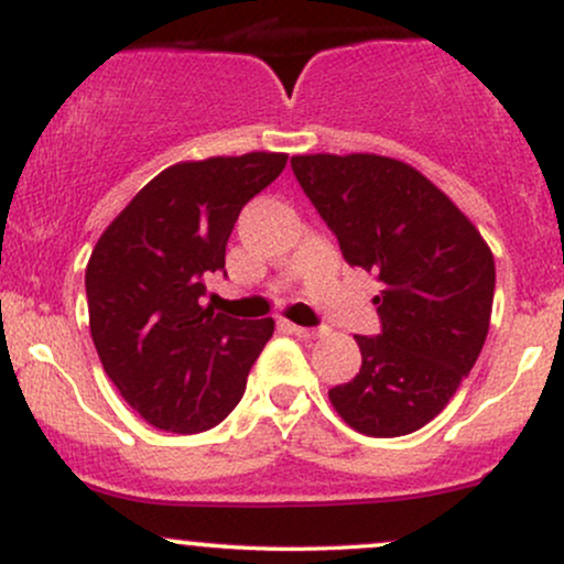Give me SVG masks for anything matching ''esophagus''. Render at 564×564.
<instances>
[{
  "label": "esophagus",
  "instance_id": "esophagus-1",
  "mask_svg": "<svg viewBox=\"0 0 564 564\" xmlns=\"http://www.w3.org/2000/svg\"><path fill=\"white\" fill-rule=\"evenodd\" d=\"M286 326H289V332L300 336V339H318V336L323 334L321 328H304V326H294V323H286Z\"/></svg>",
  "mask_w": 564,
  "mask_h": 564
}]
</instances>
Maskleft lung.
Returning <instances> with one entry per match:
<instances>
[{"mask_svg": "<svg viewBox=\"0 0 564 564\" xmlns=\"http://www.w3.org/2000/svg\"><path fill=\"white\" fill-rule=\"evenodd\" d=\"M296 183L341 257L384 286L377 336H355L364 366L328 390L352 430L400 437L448 405L490 326L496 264L488 243L422 172L373 153L291 159Z\"/></svg>", "mask_w": 564, "mask_h": 564, "instance_id": "left-lung-1", "label": "left lung"}]
</instances>
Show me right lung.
Listing matches in <instances>:
<instances>
[{
	"mask_svg": "<svg viewBox=\"0 0 564 564\" xmlns=\"http://www.w3.org/2000/svg\"><path fill=\"white\" fill-rule=\"evenodd\" d=\"M286 153L185 161L153 177L89 257V332L116 390L148 424L212 430L243 398L273 318L238 321L204 304L225 273L238 215L286 166Z\"/></svg>",
	"mask_w": 564,
	"mask_h": 564,
	"instance_id": "right-lung-1",
	"label": "right lung"
}]
</instances>
